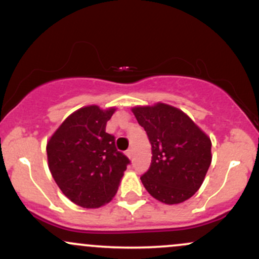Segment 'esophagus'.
Wrapping results in <instances>:
<instances>
[{"instance_id":"1","label":"esophagus","mask_w":259,"mask_h":259,"mask_svg":"<svg viewBox=\"0 0 259 259\" xmlns=\"http://www.w3.org/2000/svg\"><path fill=\"white\" fill-rule=\"evenodd\" d=\"M125 154H126L127 157H129V158H132V156H133V151L130 150V148H129V150H127L126 152H125Z\"/></svg>"}]
</instances>
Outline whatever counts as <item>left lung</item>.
I'll list each match as a JSON object with an SVG mask.
<instances>
[{
	"instance_id": "1",
	"label": "left lung",
	"mask_w": 259,
	"mask_h": 259,
	"mask_svg": "<svg viewBox=\"0 0 259 259\" xmlns=\"http://www.w3.org/2000/svg\"><path fill=\"white\" fill-rule=\"evenodd\" d=\"M152 146V160L141 179L163 203L189 200L200 189L212 162L210 139L180 109L164 103L133 108Z\"/></svg>"
}]
</instances>
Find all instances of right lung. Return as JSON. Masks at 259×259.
Returning a JSON list of instances; mask_svg holds the SVG:
<instances>
[{
	"mask_svg": "<svg viewBox=\"0 0 259 259\" xmlns=\"http://www.w3.org/2000/svg\"><path fill=\"white\" fill-rule=\"evenodd\" d=\"M115 108H80L65 119L47 142L53 179L70 201L84 208L108 203L130 160L115 147L106 124Z\"/></svg>",
	"mask_w": 259,
	"mask_h": 259,
	"instance_id": "add662e5",
	"label": "right lung"
}]
</instances>
